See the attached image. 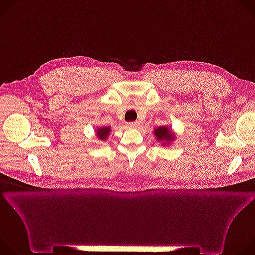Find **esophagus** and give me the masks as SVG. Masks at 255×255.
<instances>
[{
    "label": "esophagus",
    "instance_id": "1",
    "mask_svg": "<svg viewBox=\"0 0 255 255\" xmlns=\"http://www.w3.org/2000/svg\"><path fill=\"white\" fill-rule=\"evenodd\" d=\"M140 125V123L139 122H129L128 124H127V126L129 127V128H132V129H135V128H138V126Z\"/></svg>",
    "mask_w": 255,
    "mask_h": 255
}]
</instances>
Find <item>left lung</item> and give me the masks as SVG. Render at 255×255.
<instances>
[{"label":"left lung","mask_w":255,"mask_h":255,"mask_svg":"<svg viewBox=\"0 0 255 255\" xmlns=\"http://www.w3.org/2000/svg\"><path fill=\"white\" fill-rule=\"evenodd\" d=\"M153 134L158 141L163 142L162 145H168L175 138L174 134L171 132L168 126H159L158 128H155Z\"/></svg>","instance_id":"8db88e82"}]
</instances>
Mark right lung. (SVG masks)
<instances>
[{"label":"right lung","mask_w":255,"mask_h":255,"mask_svg":"<svg viewBox=\"0 0 255 255\" xmlns=\"http://www.w3.org/2000/svg\"><path fill=\"white\" fill-rule=\"evenodd\" d=\"M110 132H111V128L109 127V126H107V127L98 128L96 134H97V137H98L100 140H106L107 137H108V135L110 134Z\"/></svg>","instance_id":"right-lung-1"}]
</instances>
